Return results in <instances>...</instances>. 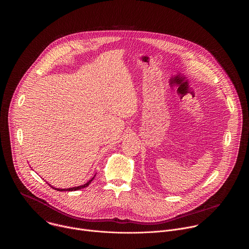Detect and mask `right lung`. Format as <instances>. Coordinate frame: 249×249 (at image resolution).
Masks as SVG:
<instances>
[{
  "instance_id": "obj_1",
  "label": "right lung",
  "mask_w": 249,
  "mask_h": 249,
  "mask_svg": "<svg viewBox=\"0 0 249 249\" xmlns=\"http://www.w3.org/2000/svg\"><path fill=\"white\" fill-rule=\"evenodd\" d=\"M94 179V178H92L91 180H89L86 184H84V185H81V186H78V187H73V188H69V189H55L56 191H77V190H80V189H83V188H85V187H87L91 182H92V180ZM51 186V185H50ZM52 187V186H51ZM53 189H54L53 187Z\"/></svg>"
}]
</instances>
